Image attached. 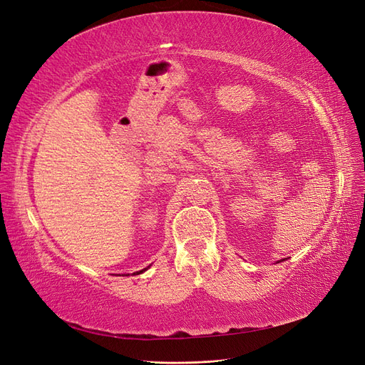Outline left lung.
Listing matches in <instances>:
<instances>
[{
  "instance_id": "1",
  "label": "left lung",
  "mask_w": 365,
  "mask_h": 365,
  "mask_svg": "<svg viewBox=\"0 0 365 365\" xmlns=\"http://www.w3.org/2000/svg\"><path fill=\"white\" fill-rule=\"evenodd\" d=\"M283 260H284V259H282V260H279V262H283Z\"/></svg>"
}]
</instances>
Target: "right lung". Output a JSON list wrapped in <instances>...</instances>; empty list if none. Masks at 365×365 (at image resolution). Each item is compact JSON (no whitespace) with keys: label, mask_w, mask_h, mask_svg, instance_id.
I'll use <instances>...</instances> for the list:
<instances>
[{"label":"right lung","mask_w":365,"mask_h":365,"mask_svg":"<svg viewBox=\"0 0 365 365\" xmlns=\"http://www.w3.org/2000/svg\"><path fill=\"white\" fill-rule=\"evenodd\" d=\"M149 267H150V264H149ZM149 267H148V268H149ZM148 268H145V269H141V271H137V272H134V274H137V275H138V274H143V272H145V271H146Z\"/></svg>","instance_id":"add662e5"}]
</instances>
